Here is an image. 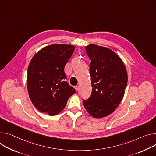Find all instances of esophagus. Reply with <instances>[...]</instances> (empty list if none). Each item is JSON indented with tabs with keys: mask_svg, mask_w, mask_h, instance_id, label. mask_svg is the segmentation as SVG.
Instances as JSON below:
<instances>
[{
	"mask_svg": "<svg viewBox=\"0 0 156 156\" xmlns=\"http://www.w3.org/2000/svg\"><path fill=\"white\" fill-rule=\"evenodd\" d=\"M74 88H75V89H76V91H78V90H79V87H78L77 85L74 86Z\"/></svg>",
	"mask_w": 156,
	"mask_h": 156,
	"instance_id": "esophagus-1",
	"label": "esophagus"
}]
</instances>
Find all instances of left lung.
<instances>
[{"label":"left lung","mask_w":156,"mask_h":156,"mask_svg":"<svg viewBox=\"0 0 156 156\" xmlns=\"http://www.w3.org/2000/svg\"><path fill=\"white\" fill-rule=\"evenodd\" d=\"M85 49L91 60L92 91L82 102L91 116L103 118L113 113L122 100L128 82L127 72L122 60L108 48L91 44Z\"/></svg>","instance_id":"8db88e82"}]
</instances>
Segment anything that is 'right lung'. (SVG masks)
<instances>
[{"label": "right lung", "instance_id": "right-lung-1", "mask_svg": "<svg viewBox=\"0 0 156 156\" xmlns=\"http://www.w3.org/2000/svg\"><path fill=\"white\" fill-rule=\"evenodd\" d=\"M75 47L55 44L43 48L32 58L28 68L29 97L38 110L50 116L58 114L76 90L64 81V67Z\"/></svg>", "mask_w": 156, "mask_h": 156}]
</instances>
